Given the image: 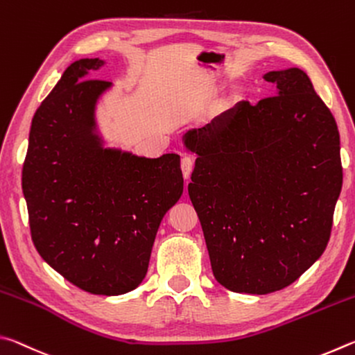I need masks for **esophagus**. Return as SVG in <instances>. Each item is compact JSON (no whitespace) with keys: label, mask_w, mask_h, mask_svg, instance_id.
Returning a JSON list of instances; mask_svg holds the SVG:
<instances>
[{"label":"esophagus","mask_w":355,"mask_h":355,"mask_svg":"<svg viewBox=\"0 0 355 355\" xmlns=\"http://www.w3.org/2000/svg\"><path fill=\"white\" fill-rule=\"evenodd\" d=\"M180 166H182V172H183V177L188 180L189 175H191V171H192V166H194V161H192L191 156L184 155L182 158V163H180Z\"/></svg>","instance_id":"1"}]
</instances>
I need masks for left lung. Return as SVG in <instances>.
<instances>
[{
  "mask_svg": "<svg viewBox=\"0 0 355 355\" xmlns=\"http://www.w3.org/2000/svg\"><path fill=\"white\" fill-rule=\"evenodd\" d=\"M275 94L186 135L188 184L216 280L235 293L291 285L326 250L343 184L336 122L299 69L271 71Z\"/></svg>",
  "mask_w": 355,
  "mask_h": 355,
  "instance_id": "1",
  "label": "left lung"
}]
</instances>
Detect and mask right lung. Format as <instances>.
<instances>
[{"label": "right lung", "mask_w": 355, "mask_h": 355, "mask_svg": "<svg viewBox=\"0 0 355 355\" xmlns=\"http://www.w3.org/2000/svg\"><path fill=\"white\" fill-rule=\"evenodd\" d=\"M80 59L37 107L21 172L35 249L70 284L116 296L141 284L159 222L183 192L180 156L101 148L94 110L110 81Z\"/></svg>", "instance_id": "add662e5"}]
</instances>
